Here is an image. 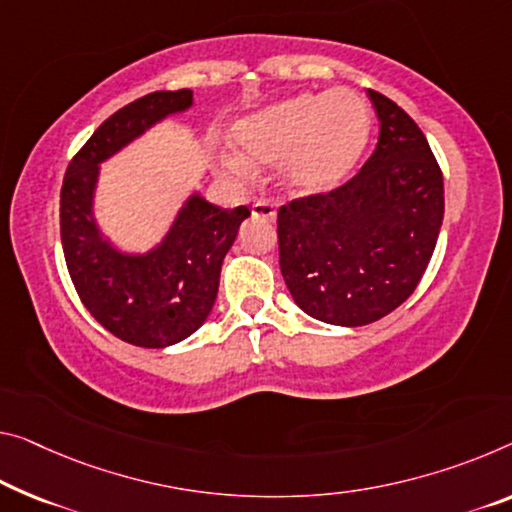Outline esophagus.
<instances>
[{
  "mask_svg": "<svg viewBox=\"0 0 512 512\" xmlns=\"http://www.w3.org/2000/svg\"><path fill=\"white\" fill-rule=\"evenodd\" d=\"M251 215L261 217V219H270V222H272V219L277 217V208H274V203L261 199V201H256L254 206H251Z\"/></svg>",
  "mask_w": 512,
  "mask_h": 512,
  "instance_id": "esophagus-1",
  "label": "esophagus"
}]
</instances>
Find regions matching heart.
Segmentation results:
<instances>
[{"instance_id": "b5f03b06", "label": "heart", "mask_w": 512, "mask_h": 512, "mask_svg": "<svg viewBox=\"0 0 512 512\" xmlns=\"http://www.w3.org/2000/svg\"><path fill=\"white\" fill-rule=\"evenodd\" d=\"M371 107L352 89L300 93L247 116L233 141L251 160L283 162V180L297 194L334 190L352 174L371 137ZM233 174L247 176L242 157H226Z\"/></svg>"}]
</instances>
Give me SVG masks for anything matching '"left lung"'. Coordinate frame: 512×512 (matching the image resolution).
Listing matches in <instances>:
<instances>
[{"instance_id": "8db88e82", "label": "left lung", "mask_w": 512, "mask_h": 512, "mask_svg": "<svg viewBox=\"0 0 512 512\" xmlns=\"http://www.w3.org/2000/svg\"><path fill=\"white\" fill-rule=\"evenodd\" d=\"M380 137L357 176L279 208V265L311 318L361 327L414 293L444 219V176L407 112L368 89Z\"/></svg>"}]
</instances>
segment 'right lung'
Instances as JSON below:
<instances>
[{
  "label": "right lung",
  "instance_id": "right-lung-1",
  "mask_svg": "<svg viewBox=\"0 0 512 512\" xmlns=\"http://www.w3.org/2000/svg\"><path fill=\"white\" fill-rule=\"evenodd\" d=\"M190 107V89L155 91L121 107L70 160L61 185V245L77 295L107 332L139 348H167L206 322L226 251L251 215L247 206L219 208L192 194L146 254H123L102 238L93 219L100 162Z\"/></svg>",
  "mask_w": 512,
  "mask_h": 512
}]
</instances>
